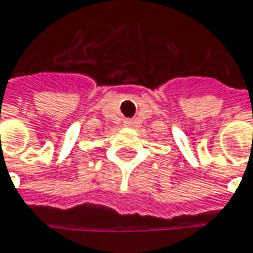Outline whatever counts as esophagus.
Wrapping results in <instances>:
<instances>
[{"label": "esophagus", "mask_w": 253, "mask_h": 253, "mask_svg": "<svg viewBox=\"0 0 253 253\" xmlns=\"http://www.w3.org/2000/svg\"><path fill=\"white\" fill-rule=\"evenodd\" d=\"M125 123H126V126H130V125H131V122H130V120H126Z\"/></svg>", "instance_id": "obj_1"}]
</instances>
